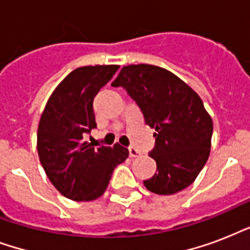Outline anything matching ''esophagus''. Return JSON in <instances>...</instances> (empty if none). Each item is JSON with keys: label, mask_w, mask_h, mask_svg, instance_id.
Listing matches in <instances>:
<instances>
[{"label": "esophagus", "mask_w": 250, "mask_h": 250, "mask_svg": "<svg viewBox=\"0 0 250 250\" xmlns=\"http://www.w3.org/2000/svg\"><path fill=\"white\" fill-rule=\"evenodd\" d=\"M128 152H129V157H132V158H136V157L140 156V152H139L136 148H133V146L128 148Z\"/></svg>", "instance_id": "obj_1"}]
</instances>
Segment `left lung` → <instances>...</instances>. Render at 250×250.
Wrapping results in <instances>:
<instances>
[{
    "instance_id": "1",
    "label": "left lung",
    "mask_w": 250,
    "mask_h": 250,
    "mask_svg": "<svg viewBox=\"0 0 250 250\" xmlns=\"http://www.w3.org/2000/svg\"><path fill=\"white\" fill-rule=\"evenodd\" d=\"M113 86H123L156 129V146L149 156L157 172L144 180L157 194H174L196 180L209 158L213 121L196 92L166 68L128 64Z\"/></svg>"
}]
</instances>
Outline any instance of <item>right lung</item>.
Listing matches in <instances>:
<instances>
[{"label": "right lung", "mask_w": 250, "mask_h": 250, "mask_svg": "<svg viewBox=\"0 0 250 250\" xmlns=\"http://www.w3.org/2000/svg\"><path fill=\"white\" fill-rule=\"evenodd\" d=\"M119 68L84 66L70 72L49 97L37 128V152L56 189L74 201L105 193L114 168L128 157L121 145L98 146L84 140L96 127L93 98Z\"/></svg>", "instance_id": "obj_1"}]
</instances>
